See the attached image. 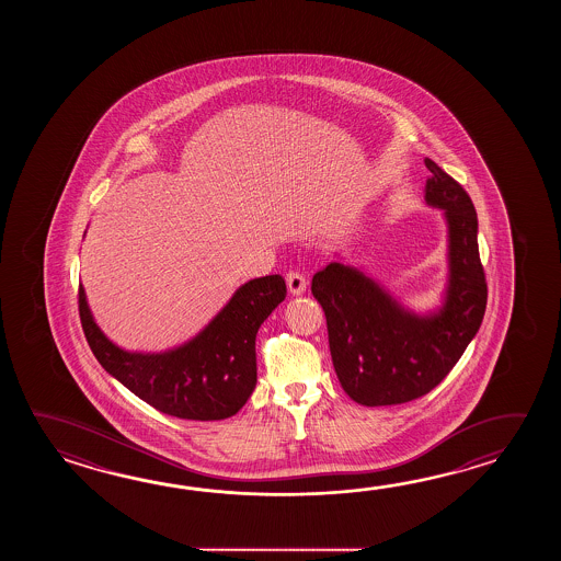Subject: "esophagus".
Here are the masks:
<instances>
[{
    "instance_id": "34e87169",
    "label": "esophagus",
    "mask_w": 561,
    "mask_h": 561,
    "mask_svg": "<svg viewBox=\"0 0 561 561\" xmlns=\"http://www.w3.org/2000/svg\"><path fill=\"white\" fill-rule=\"evenodd\" d=\"M286 288H288V293L293 297H298V295H302L307 290V278L298 275V273H288L286 275Z\"/></svg>"
}]
</instances>
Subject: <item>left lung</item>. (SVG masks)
Returning <instances> with one entry per match:
<instances>
[{"mask_svg": "<svg viewBox=\"0 0 561 561\" xmlns=\"http://www.w3.org/2000/svg\"><path fill=\"white\" fill-rule=\"evenodd\" d=\"M425 203L447 222V286L442 307L407 309L357 266L334 261L312 276L327 317L333 367L358 405H399L430 393L473 341L488 305L477 213L459 182L425 158Z\"/></svg>", "mask_w": 561, "mask_h": 561, "instance_id": "obj_1", "label": "left lung"}]
</instances>
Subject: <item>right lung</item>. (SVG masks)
<instances>
[{
  "label": "right lung",
  "instance_id": "1",
  "mask_svg": "<svg viewBox=\"0 0 561 561\" xmlns=\"http://www.w3.org/2000/svg\"><path fill=\"white\" fill-rule=\"evenodd\" d=\"M285 297L283 276L252 278L184 345L140 353L114 345L95 324L84 286L78 290L80 321L98 363L160 413L192 421L232 417L249 401L256 387V333Z\"/></svg>",
  "mask_w": 561,
  "mask_h": 561
}]
</instances>
